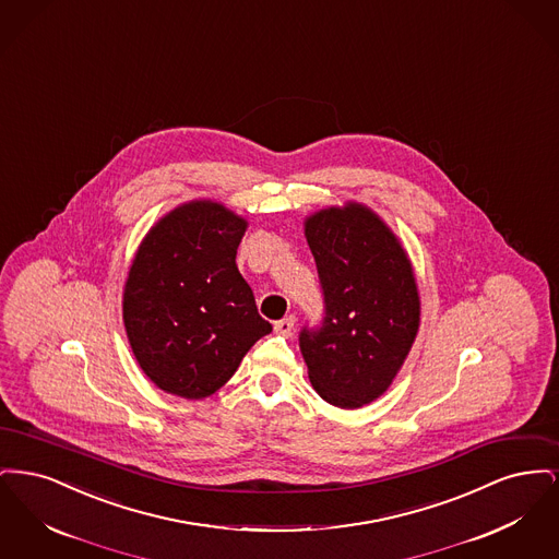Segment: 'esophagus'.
<instances>
[{
    "label": "esophagus",
    "mask_w": 559,
    "mask_h": 559,
    "mask_svg": "<svg viewBox=\"0 0 559 559\" xmlns=\"http://www.w3.org/2000/svg\"><path fill=\"white\" fill-rule=\"evenodd\" d=\"M293 326H295V319L287 317V319L274 322V333H276V335H283V337H292Z\"/></svg>",
    "instance_id": "1"
}]
</instances>
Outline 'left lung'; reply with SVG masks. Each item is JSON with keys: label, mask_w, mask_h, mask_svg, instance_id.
<instances>
[{"label": "left lung", "mask_w": 559, "mask_h": 559, "mask_svg": "<svg viewBox=\"0 0 559 559\" xmlns=\"http://www.w3.org/2000/svg\"><path fill=\"white\" fill-rule=\"evenodd\" d=\"M304 226L324 295L322 324L299 333L308 377L329 404L360 408L392 385L417 337L413 264L367 205L326 207Z\"/></svg>", "instance_id": "8db88e82"}]
</instances>
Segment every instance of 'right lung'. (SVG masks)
<instances>
[{"label":"right lung","mask_w":559,"mask_h":559,"mask_svg":"<svg viewBox=\"0 0 559 559\" xmlns=\"http://www.w3.org/2000/svg\"><path fill=\"white\" fill-rule=\"evenodd\" d=\"M247 219L215 201L163 215L140 242L123 322L144 374L167 394L212 396L272 331L237 267Z\"/></svg>","instance_id":"add662e5"}]
</instances>
